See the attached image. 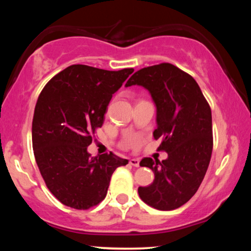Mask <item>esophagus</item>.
Returning a JSON list of instances; mask_svg holds the SVG:
<instances>
[{
	"label": "esophagus",
	"mask_w": 251,
	"mask_h": 251,
	"mask_svg": "<svg viewBox=\"0 0 251 251\" xmlns=\"http://www.w3.org/2000/svg\"><path fill=\"white\" fill-rule=\"evenodd\" d=\"M129 164L133 165L134 167H139V159L138 158H131L129 160Z\"/></svg>",
	"instance_id": "esophagus-1"
}]
</instances>
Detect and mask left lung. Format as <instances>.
I'll return each mask as SVG.
<instances>
[{"label": "left lung", "mask_w": 251, "mask_h": 251, "mask_svg": "<svg viewBox=\"0 0 251 251\" xmlns=\"http://www.w3.org/2000/svg\"><path fill=\"white\" fill-rule=\"evenodd\" d=\"M139 85L150 92L156 105L158 151L163 161L143 158L139 165L151 168L155 179L139 187L144 202L158 210H173L186 203L201 186L212 152L211 109L189 74L169 63L144 67L130 76L126 87Z\"/></svg>", "instance_id": "1"}]
</instances>
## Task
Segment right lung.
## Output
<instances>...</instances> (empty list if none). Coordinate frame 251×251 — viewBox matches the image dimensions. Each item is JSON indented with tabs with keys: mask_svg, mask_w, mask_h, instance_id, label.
I'll return each instance as SVG.
<instances>
[{
	"mask_svg": "<svg viewBox=\"0 0 251 251\" xmlns=\"http://www.w3.org/2000/svg\"><path fill=\"white\" fill-rule=\"evenodd\" d=\"M134 69L71 65L45 85L34 110V156L46 186L63 205L88 209L106 197L110 177L128 160L87 147L101 127L112 96Z\"/></svg>",
	"mask_w": 251,
	"mask_h": 251,
	"instance_id": "1",
	"label": "right lung"
}]
</instances>
